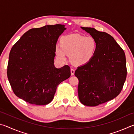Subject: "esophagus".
Masks as SVG:
<instances>
[{"label": "esophagus", "mask_w": 134, "mask_h": 134, "mask_svg": "<svg viewBox=\"0 0 134 134\" xmlns=\"http://www.w3.org/2000/svg\"><path fill=\"white\" fill-rule=\"evenodd\" d=\"M70 71H71V76H73L74 74V72H75V70H74L73 69H71V70H70Z\"/></svg>", "instance_id": "34e87169"}]
</instances>
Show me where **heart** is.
<instances>
[{"label": "heart", "instance_id": "b5f03b06", "mask_svg": "<svg viewBox=\"0 0 134 134\" xmlns=\"http://www.w3.org/2000/svg\"><path fill=\"white\" fill-rule=\"evenodd\" d=\"M60 45H57L55 53L59 60L64 62L67 55L76 65H84L89 63L96 53L97 43L91 36L81 35L78 34L67 35L61 38Z\"/></svg>", "mask_w": 134, "mask_h": 134}]
</instances>
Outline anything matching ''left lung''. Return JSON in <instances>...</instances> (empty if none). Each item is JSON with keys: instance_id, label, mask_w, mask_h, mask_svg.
<instances>
[{"instance_id": "1", "label": "left lung", "mask_w": 134, "mask_h": 134, "mask_svg": "<svg viewBox=\"0 0 134 134\" xmlns=\"http://www.w3.org/2000/svg\"><path fill=\"white\" fill-rule=\"evenodd\" d=\"M97 43L94 55L77 67L78 95L81 103L96 106L114 99L123 88L127 74L124 51L112 36L93 28L81 27Z\"/></svg>"}]
</instances>
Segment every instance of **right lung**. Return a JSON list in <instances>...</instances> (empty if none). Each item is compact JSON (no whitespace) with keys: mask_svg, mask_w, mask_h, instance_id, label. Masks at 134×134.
I'll use <instances>...</instances> for the list:
<instances>
[{"mask_svg":"<svg viewBox=\"0 0 134 134\" xmlns=\"http://www.w3.org/2000/svg\"><path fill=\"white\" fill-rule=\"evenodd\" d=\"M65 29L61 24L31 29L13 45L7 75L16 96L37 105L53 100L58 85L71 76L68 65H54L56 43Z\"/></svg>","mask_w":134,"mask_h":134,"instance_id":"obj_1","label":"right lung"}]
</instances>
